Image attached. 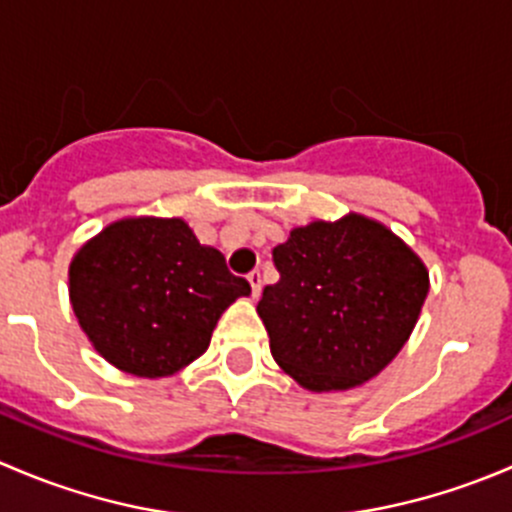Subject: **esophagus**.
<instances>
[{"label":"esophagus","instance_id":"34e87169","mask_svg":"<svg viewBox=\"0 0 512 512\" xmlns=\"http://www.w3.org/2000/svg\"><path fill=\"white\" fill-rule=\"evenodd\" d=\"M247 282H250L252 294H255V297H260V289H262V275H260V270H252L250 275H247Z\"/></svg>","mask_w":512,"mask_h":512}]
</instances>
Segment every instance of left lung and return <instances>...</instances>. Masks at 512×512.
Wrapping results in <instances>:
<instances>
[{
    "label": "left lung",
    "instance_id": "left-lung-1",
    "mask_svg": "<svg viewBox=\"0 0 512 512\" xmlns=\"http://www.w3.org/2000/svg\"><path fill=\"white\" fill-rule=\"evenodd\" d=\"M280 282L257 314L280 369L309 391H347L394 361L428 294L421 257L366 215L289 230L272 250Z\"/></svg>",
    "mask_w": 512,
    "mask_h": 512
}]
</instances>
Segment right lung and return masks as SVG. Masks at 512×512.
I'll return each mask as SVG.
<instances>
[{
	"mask_svg": "<svg viewBox=\"0 0 512 512\" xmlns=\"http://www.w3.org/2000/svg\"><path fill=\"white\" fill-rule=\"evenodd\" d=\"M250 285L183 218H121L76 250L69 299L79 327L108 364L163 379L193 364Z\"/></svg>",
	"mask_w": 512,
	"mask_h": 512,
	"instance_id": "1",
	"label": "right lung"
}]
</instances>
